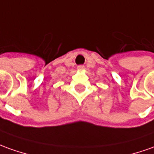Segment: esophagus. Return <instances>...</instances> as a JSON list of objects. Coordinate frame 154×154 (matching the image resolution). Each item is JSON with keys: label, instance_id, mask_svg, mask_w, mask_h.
Listing matches in <instances>:
<instances>
[{"label": "esophagus", "instance_id": "esophagus-1", "mask_svg": "<svg viewBox=\"0 0 154 154\" xmlns=\"http://www.w3.org/2000/svg\"><path fill=\"white\" fill-rule=\"evenodd\" d=\"M83 69H85V66L84 65H79V66H78V70H83Z\"/></svg>", "mask_w": 154, "mask_h": 154}]
</instances>
